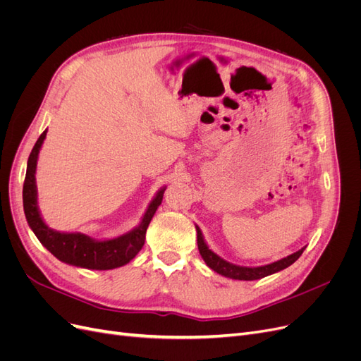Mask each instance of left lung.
I'll return each mask as SVG.
<instances>
[{"label":"left lung","instance_id":"8db88e82","mask_svg":"<svg viewBox=\"0 0 361 361\" xmlns=\"http://www.w3.org/2000/svg\"><path fill=\"white\" fill-rule=\"evenodd\" d=\"M195 231H197L199 251H200V255L204 260V264L209 267L212 271L218 272V274H221V276L228 277V279H233V280H259V279H264L267 276L274 274V272H279L281 269L290 267L293 262L302 255V251L305 250V247H302L301 250L295 251V253L289 255L288 257H283L277 262H272V264H268V265H264V267H239V265H235V264H231V262L224 260L223 257H220L216 253H214V251L209 247H207L199 226H195Z\"/></svg>","mask_w":361,"mask_h":361}]
</instances>
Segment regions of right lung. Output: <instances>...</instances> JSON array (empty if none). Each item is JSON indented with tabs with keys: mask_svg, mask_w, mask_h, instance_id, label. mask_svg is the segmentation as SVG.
Here are the masks:
<instances>
[{
	"mask_svg": "<svg viewBox=\"0 0 361 361\" xmlns=\"http://www.w3.org/2000/svg\"><path fill=\"white\" fill-rule=\"evenodd\" d=\"M48 129H45L36 141L27 162V174L24 180L23 199H24V212L31 231L35 232L40 244L48 251L56 256L59 260L73 267L87 268V269H114L118 267L126 265L128 262L133 260L138 251L143 248L146 231L149 223L154 218L158 206L162 202L164 191L162 187L154 200L147 206V211L143 215L141 223L133 228V231L117 236L113 239H105V241H97L84 233H68L59 232L48 227L43 221L37 206V187H36V167L39 152L43 145V140L47 137Z\"/></svg>",
	"mask_w": 361,
	"mask_h": 361,
	"instance_id": "1",
	"label": "right lung"
}]
</instances>
